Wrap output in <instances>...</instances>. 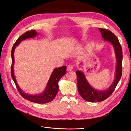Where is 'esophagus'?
<instances>
[{"label":"esophagus","instance_id":"34e87169","mask_svg":"<svg viewBox=\"0 0 131 131\" xmlns=\"http://www.w3.org/2000/svg\"><path fill=\"white\" fill-rule=\"evenodd\" d=\"M73 69V66L72 65H69L67 67V71H71Z\"/></svg>","mask_w":131,"mask_h":131}]
</instances>
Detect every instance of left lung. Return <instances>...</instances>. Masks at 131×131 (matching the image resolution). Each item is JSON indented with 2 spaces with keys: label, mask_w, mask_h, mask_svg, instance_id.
Returning <instances> with one entry per match:
<instances>
[{
  "label": "left lung",
  "mask_w": 131,
  "mask_h": 131,
  "mask_svg": "<svg viewBox=\"0 0 131 131\" xmlns=\"http://www.w3.org/2000/svg\"><path fill=\"white\" fill-rule=\"evenodd\" d=\"M102 37L105 41L111 42L114 48L116 58V68L114 81L108 89L105 90H96L87 81L85 75L81 71H77V86L79 95L88 102H101L108 98L114 91L122 75V50L121 46L117 37L110 30L106 29L99 28Z\"/></svg>",
  "instance_id": "8db88e82"
}]
</instances>
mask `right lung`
Here are the masks:
<instances>
[{
	"label": "right lung",
	"mask_w": 131,
	"mask_h": 131,
	"mask_svg": "<svg viewBox=\"0 0 131 131\" xmlns=\"http://www.w3.org/2000/svg\"><path fill=\"white\" fill-rule=\"evenodd\" d=\"M37 33L35 30H31L24 33L17 40L16 42L12 47L11 50V58H12V65L11 69V75L12 79L15 83L17 89L19 91V93L23 97L27 100H29L31 102L36 103H47L52 101L55 97L59 91L58 82L60 79L66 74V66H64L59 68L55 69L50 75V78L48 82L47 85L46 86L45 90L42 93L39 95H29L25 93L18 86L14 75V51L15 48L22 41L26 40L29 38H32L36 36Z\"/></svg>",
	"instance_id": "add662e5"
}]
</instances>
